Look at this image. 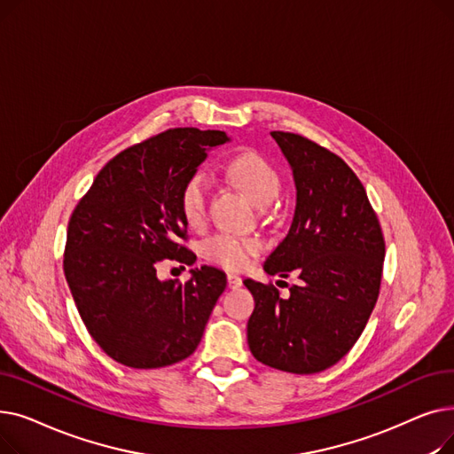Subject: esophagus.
Listing matches in <instances>:
<instances>
[{"label": "esophagus", "mask_w": 454, "mask_h": 454, "mask_svg": "<svg viewBox=\"0 0 454 454\" xmlns=\"http://www.w3.org/2000/svg\"><path fill=\"white\" fill-rule=\"evenodd\" d=\"M243 285V279L237 274H228V287L230 289H239Z\"/></svg>", "instance_id": "obj_1"}]
</instances>
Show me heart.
Listing matches in <instances>:
<instances>
[{"mask_svg": "<svg viewBox=\"0 0 454 454\" xmlns=\"http://www.w3.org/2000/svg\"><path fill=\"white\" fill-rule=\"evenodd\" d=\"M228 176L239 185L257 206H269L278 195V175L270 163L257 153L247 151L237 154L228 163ZM209 195V176L204 171L191 175L185 182L180 206L185 221L191 226H199L206 219ZM207 259L226 269H243L250 255L259 252V243L252 239H237L231 235H217L206 243Z\"/></svg>", "mask_w": 454, "mask_h": 454, "instance_id": "b5f03b06", "label": "heart"}]
</instances>
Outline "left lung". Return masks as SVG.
Wrapping results in <instances>:
<instances>
[{"mask_svg":"<svg viewBox=\"0 0 454 454\" xmlns=\"http://www.w3.org/2000/svg\"><path fill=\"white\" fill-rule=\"evenodd\" d=\"M296 187L293 223L263 263L270 276L296 270L300 285L281 298L274 285L247 278L255 307L247 335L270 368L318 373L359 340L373 311L385 239L361 180L337 154L291 132H270Z\"/></svg>","mask_w":454,"mask_h":454,"instance_id":"left-lung-1","label":"left lung"}]
</instances>
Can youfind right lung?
<instances>
[{
    "label": "right lung",
    "mask_w": 454,
    "mask_h": 454,
    "mask_svg": "<svg viewBox=\"0 0 454 454\" xmlns=\"http://www.w3.org/2000/svg\"><path fill=\"white\" fill-rule=\"evenodd\" d=\"M223 130L173 129L119 153L95 176L67 226L64 274L93 340L114 361L151 370L197 349L226 274L191 270L185 283L160 279L158 261L193 265L180 245L187 221L180 195Z\"/></svg>",
    "instance_id": "1"
}]
</instances>
